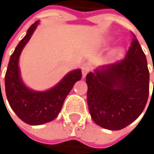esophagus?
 <instances>
[{"mask_svg": "<svg viewBox=\"0 0 154 154\" xmlns=\"http://www.w3.org/2000/svg\"><path fill=\"white\" fill-rule=\"evenodd\" d=\"M81 70H82V75H83V79L86 78V75L88 73V71L91 70V66H90V63H85L82 64V66H81Z\"/></svg>", "mask_w": 154, "mask_h": 154, "instance_id": "esophagus-1", "label": "esophagus"}]
</instances>
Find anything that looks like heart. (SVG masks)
Here are the masks:
<instances>
[{
	"instance_id": "b5f03b06",
	"label": "heart",
	"mask_w": 154,
	"mask_h": 154,
	"mask_svg": "<svg viewBox=\"0 0 154 154\" xmlns=\"http://www.w3.org/2000/svg\"><path fill=\"white\" fill-rule=\"evenodd\" d=\"M123 54H124V49L120 46H117L111 51L110 57L113 58V59H118V58L122 57Z\"/></svg>"
}]
</instances>
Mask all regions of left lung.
Returning a JSON list of instances; mask_svg holds the SVG:
<instances>
[{
    "label": "left lung",
    "mask_w": 154,
    "mask_h": 154,
    "mask_svg": "<svg viewBox=\"0 0 154 154\" xmlns=\"http://www.w3.org/2000/svg\"><path fill=\"white\" fill-rule=\"evenodd\" d=\"M133 36L125 59L100 66L86 76L90 114L98 126L106 129L119 130L134 122L149 97L146 56Z\"/></svg>",
    "instance_id": "left-lung-1"
}]
</instances>
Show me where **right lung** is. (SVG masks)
Listing matches in <instances>:
<instances>
[{
    "label": "right lung",
    "mask_w": 154,
    "mask_h": 154,
    "mask_svg": "<svg viewBox=\"0 0 154 154\" xmlns=\"http://www.w3.org/2000/svg\"><path fill=\"white\" fill-rule=\"evenodd\" d=\"M38 24L39 20L27 29L10 57L5 74V93L11 108L23 122L31 126L43 125L55 119L66 96L82 76L80 69L70 71L54 87L44 91L31 90L25 85L18 64L19 57Z\"/></svg>",
    "instance_id": "obj_1"
}]
</instances>
